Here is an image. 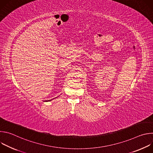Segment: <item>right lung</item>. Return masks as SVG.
I'll use <instances>...</instances> for the list:
<instances>
[{
  "instance_id": "add662e5",
  "label": "right lung",
  "mask_w": 153,
  "mask_h": 153,
  "mask_svg": "<svg viewBox=\"0 0 153 153\" xmlns=\"http://www.w3.org/2000/svg\"><path fill=\"white\" fill-rule=\"evenodd\" d=\"M48 101H49V100H48Z\"/></svg>"
}]
</instances>
